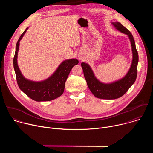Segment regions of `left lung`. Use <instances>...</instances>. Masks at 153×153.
I'll return each instance as SVG.
<instances>
[{
    "mask_svg": "<svg viewBox=\"0 0 153 153\" xmlns=\"http://www.w3.org/2000/svg\"><path fill=\"white\" fill-rule=\"evenodd\" d=\"M112 24L121 33L128 35L131 43L133 60L131 67L125 76L113 83H103L96 79L88 64L84 62L81 63L84 77L89 89L95 97L103 99H115L122 97L135 82L137 75L139 55L133 36L120 22H113Z\"/></svg>",
    "mask_w": 153,
    "mask_h": 153,
    "instance_id": "1",
    "label": "left lung"
}]
</instances>
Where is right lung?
<instances>
[{"label": "right lung", "mask_w": 153, "mask_h": 153, "mask_svg": "<svg viewBox=\"0 0 153 153\" xmlns=\"http://www.w3.org/2000/svg\"><path fill=\"white\" fill-rule=\"evenodd\" d=\"M28 28L19 37L13 59L14 69L19 88L31 99L37 101H50L60 97L64 91L65 84L72 68L78 64L76 59L65 60L62 62L54 73L47 79L41 82H33L25 79L22 74L17 65V58L19 42L23 37Z\"/></svg>", "instance_id": "1"}]
</instances>
